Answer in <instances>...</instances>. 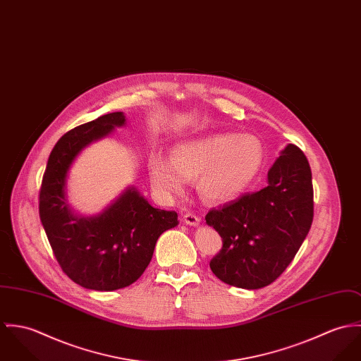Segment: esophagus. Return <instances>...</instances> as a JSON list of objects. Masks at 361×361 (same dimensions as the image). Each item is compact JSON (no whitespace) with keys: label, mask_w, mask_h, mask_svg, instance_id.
<instances>
[{"label":"esophagus","mask_w":361,"mask_h":361,"mask_svg":"<svg viewBox=\"0 0 361 361\" xmlns=\"http://www.w3.org/2000/svg\"><path fill=\"white\" fill-rule=\"evenodd\" d=\"M183 219H184L185 224H188V226H198L200 223V217L194 212H187Z\"/></svg>","instance_id":"esophagus-1"}]
</instances>
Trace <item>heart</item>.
<instances>
[{
    "instance_id": "heart-1",
    "label": "heart",
    "mask_w": 361,
    "mask_h": 361,
    "mask_svg": "<svg viewBox=\"0 0 361 361\" xmlns=\"http://www.w3.org/2000/svg\"><path fill=\"white\" fill-rule=\"evenodd\" d=\"M263 161L264 148L257 137L214 133L177 144L171 159L152 157L148 166L151 181L163 195L183 192L187 178L198 177L200 195L220 203L240 197Z\"/></svg>"
}]
</instances>
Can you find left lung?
Here are the masks:
<instances>
[{"mask_svg": "<svg viewBox=\"0 0 361 361\" xmlns=\"http://www.w3.org/2000/svg\"><path fill=\"white\" fill-rule=\"evenodd\" d=\"M314 214L309 161L289 144L269 170V185L259 192L212 209L204 220L223 238L210 260L219 280L259 289L277 280L306 238Z\"/></svg>", "mask_w": 361, "mask_h": 361, "instance_id": "left-lung-1", "label": "left lung"}]
</instances>
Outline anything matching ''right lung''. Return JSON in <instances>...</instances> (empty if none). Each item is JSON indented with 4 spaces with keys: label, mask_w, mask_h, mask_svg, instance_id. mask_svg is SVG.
Here are the masks:
<instances>
[{
    "label": "right lung",
    "mask_w": 361,
    "mask_h": 361,
    "mask_svg": "<svg viewBox=\"0 0 361 361\" xmlns=\"http://www.w3.org/2000/svg\"><path fill=\"white\" fill-rule=\"evenodd\" d=\"M124 121L121 112H114L69 130L51 151L41 181L40 220L54 256L62 271L87 289L115 290L135 282L161 233L178 224L174 210L155 209L134 188L95 217H78L69 209L65 184L72 161Z\"/></svg>",
    "instance_id": "add662e5"
}]
</instances>
